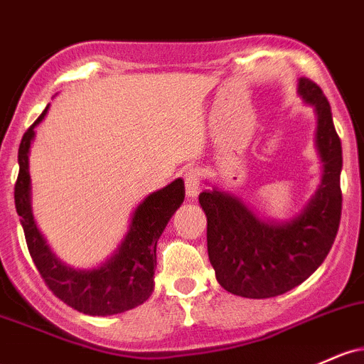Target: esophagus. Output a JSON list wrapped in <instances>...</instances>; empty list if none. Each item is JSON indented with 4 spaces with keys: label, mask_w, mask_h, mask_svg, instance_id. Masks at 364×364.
I'll return each mask as SVG.
<instances>
[{
    "label": "esophagus",
    "mask_w": 364,
    "mask_h": 364,
    "mask_svg": "<svg viewBox=\"0 0 364 364\" xmlns=\"http://www.w3.org/2000/svg\"><path fill=\"white\" fill-rule=\"evenodd\" d=\"M183 179H185L186 195H188L190 198L197 197L198 190H200V169H198V167H190V169H186V173L183 174Z\"/></svg>",
    "instance_id": "obj_1"
}]
</instances>
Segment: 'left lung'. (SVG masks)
<instances>
[{
  "instance_id": "obj_1",
  "label": "left lung",
  "mask_w": 364,
  "mask_h": 364,
  "mask_svg": "<svg viewBox=\"0 0 364 364\" xmlns=\"http://www.w3.org/2000/svg\"><path fill=\"white\" fill-rule=\"evenodd\" d=\"M299 95L318 115L316 146L321 185L301 214L285 223L264 221L240 198L218 188L198 195L207 215V250L219 285L247 299L277 297L301 285L328 255L342 214V145L330 103L311 79Z\"/></svg>"
}]
</instances>
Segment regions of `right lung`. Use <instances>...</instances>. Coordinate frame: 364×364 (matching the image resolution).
Here are the masks:
<instances>
[{
	"label": "right lung",
	"mask_w": 364,
	"mask_h": 364,
	"mask_svg": "<svg viewBox=\"0 0 364 364\" xmlns=\"http://www.w3.org/2000/svg\"><path fill=\"white\" fill-rule=\"evenodd\" d=\"M48 107L23 134L18 146V178L15 207L26 235L27 249L46 287L60 301L90 316H112L146 301L154 292L157 242L167 223L185 200V183L178 178L145 198L131 218L129 230L102 266L74 269L60 262L36 226L31 209L29 150L34 129L45 119Z\"/></svg>",
	"instance_id": "right-lung-1"
}]
</instances>
